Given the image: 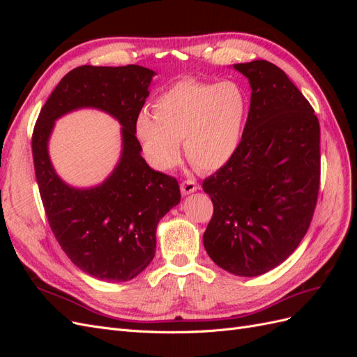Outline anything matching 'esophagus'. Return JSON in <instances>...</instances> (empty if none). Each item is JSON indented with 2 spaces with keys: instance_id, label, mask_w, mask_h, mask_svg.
Returning a JSON list of instances; mask_svg holds the SVG:
<instances>
[{
  "instance_id": "34e87169",
  "label": "esophagus",
  "mask_w": 357,
  "mask_h": 357,
  "mask_svg": "<svg viewBox=\"0 0 357 357\" xmlns=\"http://www.w3.org/2000/svg\"><path fill=\"white\" fill-rule=\"evenodd\" d=\"M180 189H181L183 195H190V193L197 192L199 189V186L195 180H185V181H181Z\"/></svg>"
}]
</instances>
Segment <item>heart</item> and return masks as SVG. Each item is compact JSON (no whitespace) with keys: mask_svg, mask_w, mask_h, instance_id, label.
Segmentation results:
<instances>
[{"mask_svg":"<svg viewBox=\"0 0 357 357\" xmlns=\"http://www.w3.org/2000/svg\"><path fill=\"white\" fill-rule=\"evenodd\" d=\"M248 109L250 102L240 83L181 80L158 96L153 114L137 116L134 131L147 162L159 171L178 164L183 139L193 165L218 171L238 152Z\"/></svg>","mask_w":357,"mask_h":357,"instance_id":"1","label":"heart"}]
</instances>
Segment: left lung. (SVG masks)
Here are the masks:
<instances>
[{
  "instance_id": "8db88e82",
  "label": "left lung",
  "mask_w": 357,
  "mask_h": 357,
  "mask_svg": "<svg viewBox=\"0 0 357 357\" xmlns=\"http://www.w3.org/2000/svg\"><path fill=\"white\" fill-rule=\"evenodd\" d=\"M252 88L238 152L204 181L214 213L202 241L213 262L240 277L271 271L308 231L320 183V125L283 70L235 63Z\"/></svg>"
}]
</instances>
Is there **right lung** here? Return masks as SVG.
Returning a JSON list of instances; mask_svg holds the SVG:
<instances>
[{"mask_svg":"<svg viewBox=\"0 0 357 357\" xmlns=\"http://www.w3.org/2000/svg\"><path fill=\"white\" fill-rule=\"evenodd\" d=\"M155 74L139 66L74 68L43 105L32 134L36 177L50 228L71 262L102 282H128L147 268L156 252L158 223L181 198L174 177L147 165L134 131ZM83 108L109 114L123 126L118 164L89 188L62 181L48 153L57 119Z\"/></svg>","mask_w":357,"mask_h":357,"instance_id":"obj_1","label":"right lung"}]
</instances>
